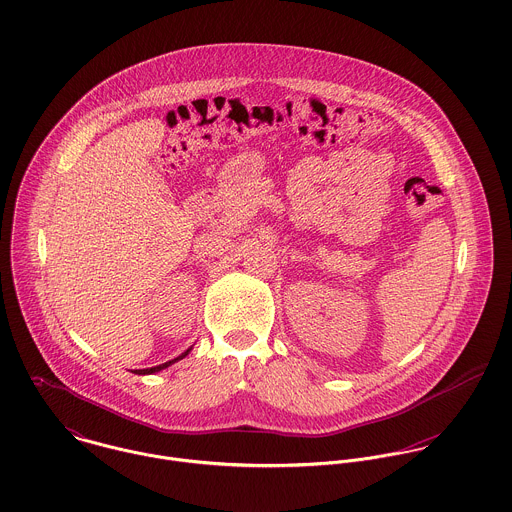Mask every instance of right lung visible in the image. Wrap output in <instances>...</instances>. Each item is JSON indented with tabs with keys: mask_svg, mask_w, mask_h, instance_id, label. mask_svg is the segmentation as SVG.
<instances>
[{
	"mask_svg": "<svg viewBox=\"0 0 512 512\" xmlns=\"http://www.w3.org/2000/svg\"><path fill=\"white\" fill-rule=\"evenodd\" d=\"M189 351L191 349H187L185 353H181L177 359H173V361H169V363H163V365L151 366V368H144V370H136V374H151V372H157V370H163V368H167L169 365H173V363H177V361H181L183 357H187L189 355Z\"/></svg>",
	"mask_w": 512,
	"mask_h": 512,
	"instance_id": "add662e5",
	"label": "right lung"
}]
</instances>
